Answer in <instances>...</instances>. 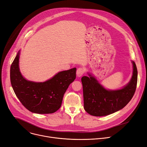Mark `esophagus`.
<instances>
[{"label": "esophagus", "instance_id": "esophagus-1", "mask_svg": "<svg viewBox=\"0 0 147 147\" xmlns=\"http://www.w3.org/2000/svg\"><path fill=\"white\" fill-rule=\"evenodd\" d=\"M84 73V69L83 68L80 67L78 69H77L76 74H77V76L78 77H81Z\"/></svg>", "mask_w": 147, "mask_h": 147}]
</instances>
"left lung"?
Returning <instances> with one entry per match:
<instances>
[{"label":"left lung","mask_w":147,"mask_h":147,"mask_svg":"<svg viewBox=\"0 0 147 147\" xmlns=\"http://www.w3.org/2000/svg\"><path fill=\"white\" fill-rule=\"evenodd\" d=\"M133 76L130 82L123 89L108 90L104 89L95 78L89 74V78H82L84 109L94 116H104L124 108L134 96L137 85L138 71L133 61Z\"/></svg>","instance_id":"obj_1"}]
</instances>
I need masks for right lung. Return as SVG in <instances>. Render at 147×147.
Wrapping results in <instances>:
<instances>
[{"mask_svg":"<svg viewBox=\"0 0 147 147\" xmlns=\"http://www.w3.org/2000/svg\"><path fill=\"white\" fill-rule=\"evenodd\" d=\"M20 52L11 66V83L15 95L24 107L37 114H51L61 106L64 94L76 79V68L61 71L49 80L36 83L26 80L19 69Z\"/></svg>","mask_w":147,"mask_h":147,"instance_id":"add662e5","label":"right lung"}]
</instances>
